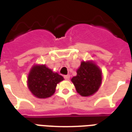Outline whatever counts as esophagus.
<instances>
[{
  "label": "esophagus",
  "instance_id": "esophagus-1",
  "mask_svg": "<svg viewBox=\"0 0 132 132\" xmlns=\"http://www.w3.org/2000/svg\"><path fill=\"white\" fill-rule=\"evenodd\" d=\"M63 78H64V79H65V80H69V78H70V76H69V75H66V76H64Z\"/></svg>",
  "mask_w": 132,
  "mask_h": 132
}]
</instances>
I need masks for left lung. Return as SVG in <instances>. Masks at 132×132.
<instances>
[{"mask_svg": "<svg viewBox=\"0 0 132 132\" xmlns=\"http://www.w3.org/2000/svg\"><path fill=\"white\" fill-rule=\"evenodd\" d=\"M78 93L90 96L98 90L102 83V71L93 61H82L77 70V75L71 78Z\"/></svg>", "mask_w": 132, "mask_h": 132, "instance_id": "left-lung-1", "label": "left lung"}]
</instances>
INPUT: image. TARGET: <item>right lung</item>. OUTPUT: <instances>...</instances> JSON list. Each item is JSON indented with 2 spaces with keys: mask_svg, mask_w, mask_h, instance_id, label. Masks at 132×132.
Masks as SVG:
<instances>
[{
  "mask_svg": "<svg viewBox=\"0 0 132 132\" xmlns=\"http://www.w3.org/2000/svg\"><path fill=\"white\" fill-rule=\"evenodd\" d=\"M63 80L61 76L45 65H35L28 75L27 86L33 95L42 99L54 95L57 84Z\"/></svg>",
  "mask_w": 132,
  "mask_h": 132,
  "instance_id": "right-lung-1",
  "label": "right lung"
}]
</instances>
